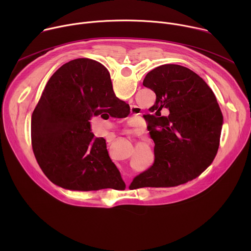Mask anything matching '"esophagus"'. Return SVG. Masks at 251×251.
I'll use <instances>...</instances> for the list:
<instances>
[{
  "instance_id": "1",
  "label": "esophagus",
  "mask_w": 251,
  "mask_h": 251,
  "mask_svg": "<svg viewBox=\"0 0 251 251\" xmlns=\"http://www.w3.org/2000/svg\"><path fill=\"white\" fill-rule=\"evenodd\" d=\"M138 110H139L138 107H136V106H131V111H132V112L136 113Z\"/></svg>"
}]
</instances>
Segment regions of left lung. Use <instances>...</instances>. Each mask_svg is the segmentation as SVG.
Here are the masks:
<instances>
[{"label":"left lung","mask_w":251,"mask_h":251,"mask_svg":"<svg viewBox=\"0 0 251 251\" xmlns=\"http://www.w3.org/2000/svg\"><path fill=\"white\" fill-rule=\"evenodd\" d=\"M143 85L156 93L150 132L155 161L134 181L140 188L175 187L192 181L212 163L219 150L223 114L216 96L201 76L177 64L151 70ZM165 110L169 111L167 117Z\"/></svg>","instance_id":"1"}]
</instances>
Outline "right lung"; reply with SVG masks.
Here are the masks:
<instances>
[{"mask_svg": "<svg viewBox=\"0 0 251 251\" xmlns=\"http://www.w3.org/2000/svg\"><path fill=\"white\" fill-rule=\"evenodd\" d=\"M119 105L124 103L101 63L77 58L55 71L31 115L33 154L53 184L87 192L108 188L111 177L123 182L105 139L94 136L88 121Z\"/></svg>", "mask_w": 251, "mask_h": 251, "instance_id": "add662e5", "label": "right lung"}]
</instances>
